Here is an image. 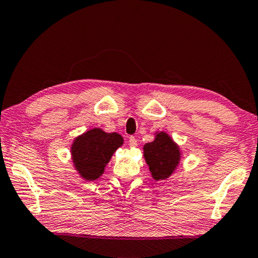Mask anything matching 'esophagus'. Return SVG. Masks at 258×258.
Masks as SVG:
<instances>
[{"mask_svg":"<svg viewBox=\"0 0 258 258\" xmlns=\"http://www.w3.org/2000/svg\"><path fill=\"white\" fill-rule=\"evenodd\" d=\"M128 145H130V147H137V145H138V141H137V139H135L134 137H130L128 138Z\"/></svg>","mask_w":258,"mask_h":258,"instance_id":"34e87169","label":"esophagus"}]
</instances>
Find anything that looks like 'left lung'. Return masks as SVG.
Listing matches in <instances>:
<instances>
[{
  "instance_id": "obj_1",
  "label": "left lung",
  "mask_w": 258,
  "mask_h": 258,
  "mask_svg": "<svg viewBox=\"0 0 258 258\" xmlns=\"http://www.w3.org/2000/svg\"><path fill=\"white\" fill-rule=\"evenodd\" d=\"M143 156L156 181H164L171 176L181 160L180 148L166 132L156 133L154 141L146 143Z\"/></svg>"
}]
</instances>
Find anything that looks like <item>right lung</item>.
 Here are the masks:
<instances>
[{
	"label": "right lung",
	"mask_w": 258,
	"mask_h": 258,
	"mask_svg": "<svg viewBox=\"0 0 258 258\" xmlns=\"http://www.w3.org/2000/svg\"><path fill=\"white\" fill-rule=\"evenodd\" d=\"M123 142L124 139L118 133H107L101 128L87 131L75 138L72 145L74 167L84 180H97Z\"/></svg>",
	"instance_id": "right-lung-1"
}]
</instances>
